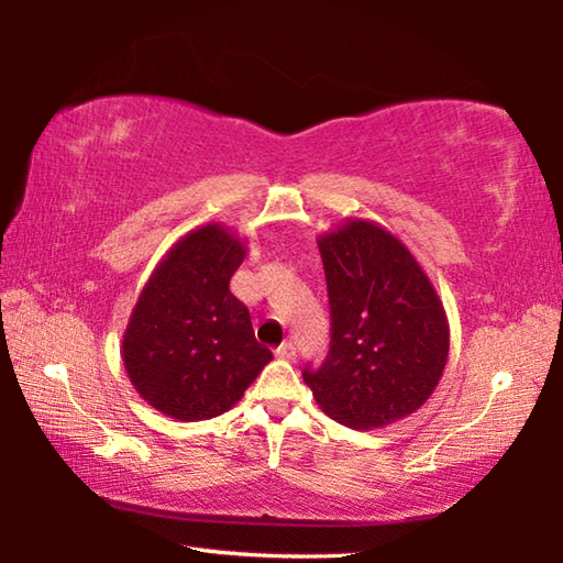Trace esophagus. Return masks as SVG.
Listing matches in <instances>:
<instances>
[{
	"label": "esophagus",
	"instance_id": "1",
	"mask_svg": "<svg viewBox=\"0 0 563 563\" xmlns=\"http://www.w3.org/2000/svg\"><path fill=\"white\" fill-rule=\"evenodd\" d=\"M295 355H298V347H295V342H283V345L278 347V357L283 360H295Z\"/></svg>",
	"mask_w": 563,
	"mask_h": 563
}]
</instances>
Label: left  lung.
Wrapping results in <instances>:
<instances>
[{"instance_id": "8db88e82", "label": "left lung", "mask_w": 563, "mask_h": 563, "mask_svg": "<svg viewBox=\"0 0 563 563\" xmlns=\"http://www.w3.org/2000/svg\"><path fill=\"white\" fill-rule=\"evenodd\" d=\"M330 298V352L302 379L322 412L377 430L422 407L450 355V322L407 245L375 221L347 218L318 238Z\"/></svg>"}]
</instances>
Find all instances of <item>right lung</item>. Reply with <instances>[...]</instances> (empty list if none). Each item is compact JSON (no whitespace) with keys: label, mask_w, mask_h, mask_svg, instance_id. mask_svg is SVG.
Masks as SVG:
<instances>
[{"label":"right lung","mask_w":563,"mask_h":563,"mask_svg":"<svg viewBox=\"0 0 563 563\" xmlns=\"http://www.w3.org/2000/svg\"><path fill=\"white\" fill-rule=\"evenodd\" d=\"M245 243L206 223L170 245L133 305L121 357L146 402L180 422L231 409L273 360L251 312L228 290Z\"/></svg>","instance_id":"obj_1"}]
</instances>
